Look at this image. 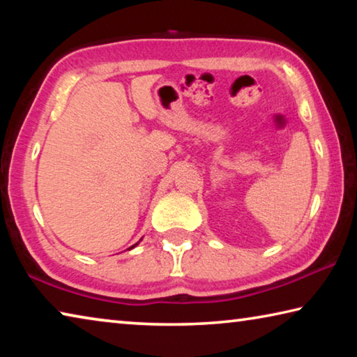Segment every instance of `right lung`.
<instances>
[{
  "mask_svg": "<svg viewBox=\"0 0 357 357\" xmlns=\"http://www.w3.org/2000/svg\"><path fill=\"white\" fill-rule=\"evenodd\" d=\"M140 241H142V239H140ZM140 241H138V243H137V244H134V245H132V247H129V249H128V250H132V249H134V247H137L138 244H140Z\"/></svg>",
  "mask_w": 357,
  "mask_h": 357,
  "instance_id": "obj_1",
  "label": "right lung"
}]
</instances>
